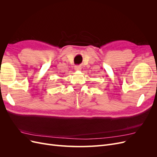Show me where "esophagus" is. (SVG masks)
Segmentation results:
<instances>
[{"label": "esophagus", "instance_id": "1", "mask_svg": "<svg viewBox=\"0 0 157 157\" xmlns=\"http://www.w3.org/2000/svg\"><path fill=\"white\" fill-rule=\"evenodd\" d=\"M81 67H80V66H79V65H77V66H75V71H80L81 70Z\"/></svg>", "mask_w": 157, "mask_h": 157}]
</instances>
